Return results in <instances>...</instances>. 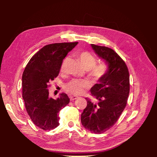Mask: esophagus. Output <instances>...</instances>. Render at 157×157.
I'll return each instance as SVG.
<instances>
[{
	"label": "esophagus",
	"instance_id": "34e87169",
	"mask_svg": "<svg viewBox=\"0 0 157 157\" xmlns=\"http://www.w3.org/2000/svg\"><path fill=\"white\" fill-rule=\"evenodd\" d=\"M78 96H75V95H71V96H70V100L71 101L78 99Z\"/></svg>",
	"mask_w": 157,
	"mask_h": 157
}]
</instances>
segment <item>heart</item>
<instances>
[{
    "label": "heart",
    "mask_w": 157,
    "mask_h": 157,
    "mask_svg": "<svg viewBox=\"0 0 157 157\" xmlns=\"http://www.w3.org/2000/svg\"><path fill=\"white\" fill-rule=\"evenodd\" d=\"M79 59L80 60L84 67L89 70V75L95 80H98L102 78L108 70L107 63L105 62L96 63L95 58L91 53L88 51H82L78 54ZM68 60V57L63 59L62 64L61 66V71H64L65 66ZM91 86V83L86 79H74L68 82L64 86L65 91L70 94L80 95L85 89H89Z\"/></svg>",
    "instance_id": "obj_1"
}]
</instances>
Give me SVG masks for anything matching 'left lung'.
I'll use <instances>...</instances> for the list:
<instances>
[{"label": "left lung", "instance_id": "obj_1", "mask_svg": "<svg viewBox=\"0 0 157 157\" xmlns=\"http://www.w3.org/2000/svg\"><path fill=\"white\" fill-rule=\"evenodd\" d=\"M91 46L95 54L107 63L108 70L91 89L98 104L86 98L87 106L81 115V123L91 132L102 134L116 123L126 107L129 75L126 63L113 50L94 44Z\"/></svg>", "mask_w": 157, "mask_h": 157}]
</instances>
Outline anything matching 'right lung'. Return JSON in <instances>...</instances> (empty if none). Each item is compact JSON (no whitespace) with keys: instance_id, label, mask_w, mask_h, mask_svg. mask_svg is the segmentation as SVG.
Instances as JSON below:
<instances>
[{"instance_id":"obj_1","label":"right lung","mask_w":157,"mask_h":157,"mask_svg":"<svg viewBox=\"0 0 157 157\" xmlns=\"http://www.w3.org/2000/svg\"><path fill=\"white\" fill-rule=\"evenodd\" d=\"M78 42L48 44L29 61L22 75L23 99L26 111L36 126L44 130L59 125L58 113L70 99L64 93L57 99L49 96V83L59 73L63 59Z\"/></svg>"}]
</instances>
